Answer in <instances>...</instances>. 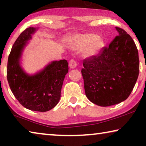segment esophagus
<instances>
[{"label":"esophagus","mask_w":146,"mask_h":146,"mask_svg":"<svg viewBox=\"0 0 146 146\" xmlns=\"http://www.w3.org/2000/svg\"><path fill=\"white\" fill-rule=\"evenodd\" d=\"M77 66H78L77 62H76V61L75 60L72 59V60H71L70 61L69 66H70V68H72V69L75 68H76Z\"/></svg>","instance_id":"1"}]
</instances>
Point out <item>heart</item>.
Listing matches in <instances>:
<instances>
[{
    "mask_svg": "<svg viewBox=\"0 0 146 146\" xmlns=\"http://www.w3.org/2000/svg\"><path fill=\"white\" fill-rule=\"evenodd\" d=\"M68 46L72 50H82L83 56L86 58L96 57L103 49L104 42L102 38L92 33L76 34L67 40Z\"/></svg>",
    "mask_w": 146,
    "mask_h": 146,
    "instance_id": "obj_1",
    "label": "heart"
}]
</instances>
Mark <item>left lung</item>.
Segmentation results:
<instances>
[{"instance_id":"8db88e82","label":"left lung","mask_w":146,"mask_h":146,"mask_svg":"<svg viewBox=\"0 0 146 146\" xmlns=\"http://www.w3.org/2000/svg\"><path fill=\"white\" fill-rule=\"evenodd\" d=\"M115 29L118 36L96 57L85 59L81 71L86 96L100 106L125 100L139 75V56L135 42L124 30Z\"/></svg>"}]
</instances>
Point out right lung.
Masks as SVG:
<instances>
[{"label": "right lung", "instance_id": "1", "mask_svg": "<svg viewBox=\"0 0 146 146\" xmlns=\"http://www.w3.org/2000/svg\"><path fill=\"white\" fill-rule=\"evenodd\" d=\"M38 29L27 28L18 37L9 56L7 72L12 92L20 104L31 110L44 112L58 103L68 63L66 60L52 61L33 75L24 70L20 62L22 54Z\"/></svg>", "mask_w": 146, "mask_h": 146}]
</instances>
